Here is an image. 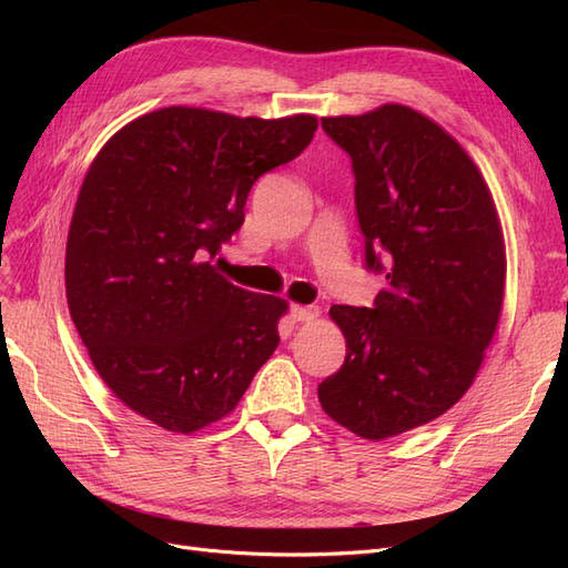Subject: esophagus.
<instances>
[{
    "mask_svg": "<svg viewBox=\"0 0 568 568\" xmlns=\"http://www.w3.org/2000/svg\"><path fill=\"white\" fill-rule=\"evenodd\" d=\"M320 317L317 305H294L291 307V320L294 322H313Z\"/></svg>",
    "mask_w": 568,
    "mask_h": 568,
    "instance_id": "esophagus-1",
    "label": "esophagus"
}]
</instances>
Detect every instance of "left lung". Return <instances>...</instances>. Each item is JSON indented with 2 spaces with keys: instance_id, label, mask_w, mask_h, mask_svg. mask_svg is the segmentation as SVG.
<instances>
[{
  "instance_id": "1",
  "label": "left lung",
  "mask_w": 568,
  "mask_h": 568,
  "mask_svg": "<svg viewBox=\"0 0 568 568\" xmlns=\"http://www.w3.org/2000/svg\"><path fill=\"white\" fill-rule=\"evenodd\" d=\"M322 128L353 161L365 261L386 286L372 307L332 305L346 363L317 395L348 432L384 440L474 384L503 313L505 239L480 170L432 118L384 104Z\"/></svg>"
}]
</instances>
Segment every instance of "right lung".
<instances>
[{"instance_id":"add662e5","label":"right lung","mask_w":568,"mask_h":568,"mask_svg":"<svg viewBox=\"0 0 568 568\" xmlns=\"http://www.w3.org/2000/svg\"><path fill=\"white\" fill-rule=\"evenodd\" d=\"M317 118L168 106L101 146L65 244V298L104 384L173 434L227 417L280 346L288 303L213 263L251 186L311 144Z\"/></svg>"}]
</instances>
